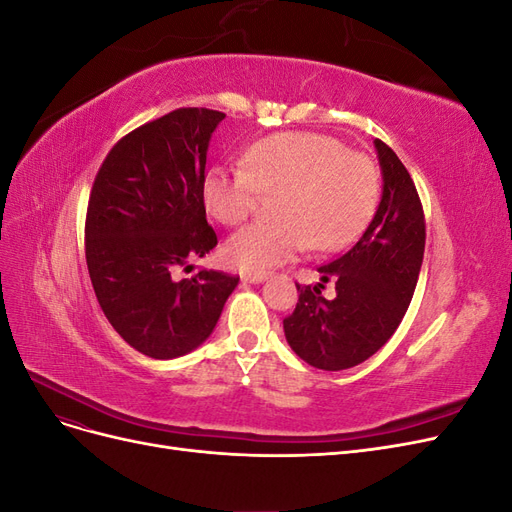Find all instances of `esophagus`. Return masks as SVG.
Wrapping results in <instances>:
<instances>
[{
    "mask_svg": "<svg viewBox=\"0 0 512 512\" xmlns=\"http://www.w3.org/2000/svg\"><path fill=\"white\" fill-rule=\"evenodd\" d=\"M241 280L245 284H260V282L267 280V273H243Z\"/></svg>",
    "mask_w": 512,
    "mask_h": 512,
    "instance_id": "obj_1",
    "label": "esophagus"
}]
</instances>
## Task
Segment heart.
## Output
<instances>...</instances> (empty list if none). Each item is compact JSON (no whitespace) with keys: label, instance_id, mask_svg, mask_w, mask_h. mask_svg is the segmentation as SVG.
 Instances as JSON below:
<instances>
[{"label":"heart","instance_id":"obj_1","mask_svg":"<svg viewBox=\"0 0 512 512\" xmlns=\"http://www.w3.org/2000/svg\"><path fill=\"white\" fill-rule=\"evenodd\" d=\"M280 220L254 222L224 245L232 267L262 273L297 258L307 245L331 252L348 245L378 203L376 166L331 136L284 132L247 147L243 166H213L203 179V203L215 220L235 226L262 194Z\"/></svg>","mask_w":512,"mask_h":512}]
</instances>
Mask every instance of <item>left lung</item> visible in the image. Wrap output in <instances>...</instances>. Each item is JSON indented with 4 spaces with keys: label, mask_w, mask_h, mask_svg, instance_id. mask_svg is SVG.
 <instances>
[{
    "label": "left lung",
    "mask_w": 512,
    "mask_h": 512,
    "mask_svg": "<svg viewBox=\"0 0 512 512\" xmlns=\"http://www.w3.org/2000/svg\"><path fill=\"white\" fill-rule=\"evenodd\" d=\"M382 170L380 205L346 254L318 269L316 286H301L284 318L286 342L316 369L342 371L367 361L397 331L423 265L425 218L414 181L397 153L374 141ZM327 281L333 300L321 297Z\"/></svg>",
    "instance_id": "1"
}]
</instances>
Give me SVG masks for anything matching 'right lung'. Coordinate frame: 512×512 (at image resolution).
Masks as SVG:
<instances>
[{"mask_svg": "<svg viewBox=\"0 0 512 512\" xmlns=\"http://www.w3.org/2000/svg\"><path fill=\"white\" fill-rule=\"evenodd\" d=\"M226 115L177 108L108 151L85 222V256L104 316L126 344L158 361L196 350L213 333L239 277L198 271L218 237L207 224L203 179L211 134Z\"/></svg>", "mask_w": 512, "mask_h": 512, "instance_id": "1", "label": "right lung"}]
</instances>
